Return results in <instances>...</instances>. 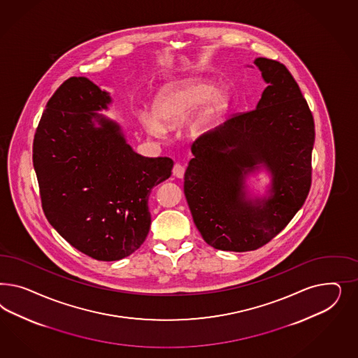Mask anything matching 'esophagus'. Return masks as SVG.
Wrapping results in <instances>:
<instances>
[{
    "instance_id": "1",
    "label": "esophagus",
    "mask_w": 358,
    "mask_h": 358,
    "mask_svg": "<svg viewBox=\"0 0 358 358\" xmlns=\"http://www.w3.org/2000/svg\"><path fill=\"white\" fill-rule=\"evenodd\" d=\"M172 172H173L174 177L182 178L185 174L184 165H181V164H174L173 171H172Z\"/></svg>"
}]
</instances>
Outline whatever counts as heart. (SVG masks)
<instances>
[{
    "label": "heart",
    "instance_id": "b5f03b06",
    "mask_svg": "<svg viewBox=\"0 0 358 358\" xmlns=\"http://www.w3.org/2000/svg\"><path fill=\"white\" fill-rule=\"evenodd\" d=\"M231 105L227 87H215L205 78H182L164 84L153 99V111H145L141 122L145 130L155 136H163L165 126L177 127L187 120L195 108L194 115L186 123L190 138L201 135L207 127L223 115Z\"/></svg>",
    "mask_w": 358,
    "mask_h": 358
}]
</instances>
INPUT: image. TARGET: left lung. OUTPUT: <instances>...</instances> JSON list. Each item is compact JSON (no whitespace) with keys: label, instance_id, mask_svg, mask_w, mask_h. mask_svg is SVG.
<instances>
[{"label":"left lung","instance_id":"1","mask_svg":"<svg viewBox=\"0 0 358 358\" xmlns=\"http://www.w3.org/2000/svg\"><path fill=\"white\" fill-rule=\"evenodd\" d=\"M268 87L255 110L238 114L192 145L184 192L202 238L215 250H257L293 219L311 186L313 114L289 69L257 57ZM266 170L267 194L252 195L246 180Z\"/></svg>","mask_w":358,"mask_h":358}]
</instances>
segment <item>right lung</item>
I'll list each match as a JSON object with an SVG mask.
<instances>
[{
    "mask_svg": "<svg viewBox=\"0 0 358 358\" xmlns=\"http://www.w3.org/2000/svg\"><path fill=\"white\" fill-rule=\"evenodd\" d=\"M113 99L87 77H71L50 98L34 138L44 215L76 250L99 261L139 250L151 227L148 198L173 160L131 148L115 120L97 111Z\"/></svg>",
    "mask_w": 358,
    "mask_h": 358,
    "instance_id": "add662e5",
    "label": "right lung"
}]
</instances>
